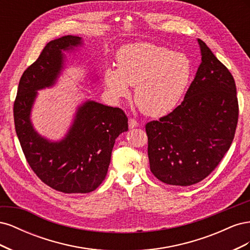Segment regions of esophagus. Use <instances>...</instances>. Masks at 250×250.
Masks as SVG:
<instances>
[{
	"instance_id": "esophagus-1",
	"label": "esophagus",
	"mask_w": 250,
	"mask_h": 250,
	"mask_svg": "<svg viewBox=\"0 0 250 250\" xmlns=\"http://www.w3.org/2000/svg\"><path fill=\"white\" fill-rule=\"evenodd\" d=\"M139 126V123L135 121L134 119H129V128L130 129H132V128H135Z\"/></svg>"
}]
</instances>
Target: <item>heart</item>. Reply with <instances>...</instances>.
<instances>
[{"mask_svg": "<svg viewBox=\"0 0 250 250\" xmlns=\"http://www.w3.org/2000/svg\"><path fill=\"white\" fill-rule=\"evenodd\" d=\"M118 66L105 71L104 80L115 99L129 96L150 117H162L175 108L190 85L193 66L183 53L150 42L126 44L118 52Z\"/></svg>", "mask_w": 250, "mask_h": 250, "instance_id": "1", "label": "heart"}]
</instances>
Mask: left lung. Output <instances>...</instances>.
Masks as SVG:
<instances>
[{
    "label": "left lung",
    "mask_w": 250,
    "mask_h": 250,
    "mask_svg": "<svg viewBox=\"0 0 250 250\" xmlns=\"http://www.w3.org/2000/svg\"><path fill=\"white\" fill-rule=\"evenodd\" d=\"M197 41L201 63L184 101L146 124L150 170L171 186H191L208 177L229 151L238 123L232 75Z\"/></svg>",
    "instance_id": "left-lung-1"
}]
</instances>
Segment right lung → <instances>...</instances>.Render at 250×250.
<instances>
[{
	"label": "right lung",
	"mask_w": 250,
	"mask_h": 250,
	"mask_svg": "<svg viewBox=\"0 0 250 250\" xmlns=\"http://www.w3.org/2000/svg\"><path fill=\"white\" fill-rule=\"evenodd\" d=\"M80 46L82 39L74 35L48 42L21 75L13 106L16 131L29 166L42 183L67 194L89 193L102 184L115 141L128 130L122 109L92 100L78 106L62 140L50 141L34 129L31 111L37 90L55 85L64 67V52Z\"/></svg>",
	"instance_id": "right-lung-1"
}]
</instances>
